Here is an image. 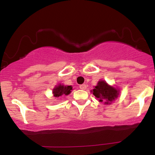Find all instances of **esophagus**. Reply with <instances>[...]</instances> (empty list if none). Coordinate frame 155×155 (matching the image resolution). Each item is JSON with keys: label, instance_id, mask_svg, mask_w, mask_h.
Returning a JSON list of instances; mask_svg holds the SVG:
<instances>
[{"label": "esophagus", "instance_id": "esophagus-1", "mask_svg": "<svg viewBox=\"0 0 155 155\" xmlns=\"http://www.w3.org/2000/svg\"><path fill=\"white\" fill-rule=\"evenodd\" d=\"M79 88L81 90H86L87 89V85L86 84H81L79 86Z\"/></svg>", "mask_w": 155, "mask_h": 155}]
</instances>
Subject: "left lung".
Listing matches in <instances>:
<instances>
[{
  "mask_svg": "<svg viewBox=\"0 0 155 155\" xmlns=\"http://www.w3.org/2000/svg\"><path fill=\"white\" fill-rule=\"evenodd\" d=\"M91 92L95 96L97 100L104 104H111L119 97L120 90L116 87L109 85L104 80H100L96 86L94 87Z\"/></svg>",
  "mask_w": 155,
  "mask_h": 155,
  "instance_id": "8db88e82",
  "label": "left lung"
}]
</instances>
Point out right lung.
<instances>
[{
  "mask_svg": "<svg viewBox=\"0 0 155 155\" xmlns=\"http://www.w3.org/2000/svg\"><path fill=\"white\" fill-rule=\"evenodd\" d=\"M72 90L73 87L71 85L68 86V85H64L63 84H58L53 88L52 94L55 97H63V96L68 95L71 92Z\"/></svg>",
  "mask_w": 155,
  "mask_h": 155,
  "instance_id": "1",
  "label": "right lung"
}]
</instances>
